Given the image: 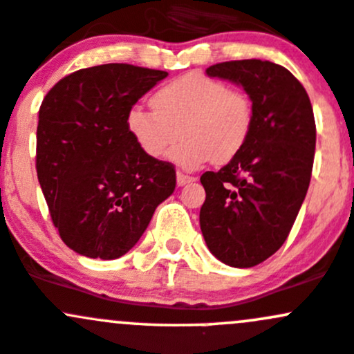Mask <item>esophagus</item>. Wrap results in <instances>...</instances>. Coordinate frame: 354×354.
Listing matches in <instances>:
<instances>
[{"instance_id": "1", "label": "esophagus", "mask_w": 354, "mask_h": 354, "mask_svg": "<svg viewBox=\"0 0 354 354\" xmlns=\"http://www.w3.org/2000/svg\"><path fill=\"white\" fill-rule=\"evenodd\" d=\"M193 181H196L195 176H189V174L181 173V171H178V173H176V183H178V187H185V185L193 183Z\"/></svg>"}]
</instances>
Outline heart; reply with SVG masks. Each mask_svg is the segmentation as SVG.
I'll return each mask as SVG.
<instances>
[{"instance_id":"1","label":"heart","mask_w":354,"mask_h":354,"mask_svg":"<svg viewBox=\"0 0 354 354\" xmlns=\"http://www.w3.org/2000/svg\"><path fill=\"white\" fill-rule=\"evenodd\" d=\"M151 103L154 110L133 106L129 111V133L144 154L159 159L181 129L183 142L169 152V159L187 169L212 159L217 165L232 161L254 125L251 98L202 73L169 81L152 95Z\"/></svg>"}]
</instances>
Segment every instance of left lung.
Returning a JSON list of instances; mask_svg holds the SVG:
<instances>
[{"instance_id": "1", "label": "left lung", "mask_w": 354, "mask_h": 354, "mask_svg": "<svg viewBox=\"0 0 354 354\" xmlns=\"http://www.w3.org/2000/svg\"><path fill=\"white\" fill-rule=\"evenodd\" d=\"M205 73L248 93L254 125L232 161L200 178L207 193L200 229L218 261L251 268L281 248L307 195L315 151L314 111L299 80L274 62H221Z\"/></svg>"}]
</instances>
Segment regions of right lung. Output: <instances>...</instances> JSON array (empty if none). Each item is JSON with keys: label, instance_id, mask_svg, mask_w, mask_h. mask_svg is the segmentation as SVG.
<instances>
[{"label": "right lung", "instance_id": "1", "mask_svg": "<svg viewBox=\"0 0 354 354\" xmlns=\"http://www.w3.org/2000/svg\"><path fill=\"white\" fill-rule=\"evenodd\" d=\"M166 71L102 64L62 77L37 127V176L68 248L86 258L129 252L176 187L173 165L140 151L127 115Z\"/></svg>", "mask_w": 354, "mask_h": 354}]
</instances>
